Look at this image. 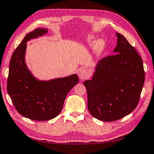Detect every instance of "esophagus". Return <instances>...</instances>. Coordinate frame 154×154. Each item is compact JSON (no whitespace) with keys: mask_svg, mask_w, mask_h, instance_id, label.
I'll list each match as a JSON object with an SVG mask.
<instances>
[{"mask_svg":"<svg viewBox=\"0 0 154 154\" xmlns=\"http://www.w3.org/2000/svg\"><path fill=\"white\" fill-rule=\"evenodd\" d=\"M79 77L80 78V79L82 80L86 79L90 77L89 72H88V70L86 69H85V68H82V69L80 70L79 72Z\"/></svg>","mask_w":154,"mask_h":154,"instance_id":"esophagus-1","label":"esophagus"}]
</instances>
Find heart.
I'll list each match as a JSON object with an SVG mask.
<instances>
[{
	"mask_svg": "<svg viewBox=\"0 0 154 154\" xmlns=\"http://www.w3.org/2000/svg\"><path fill=\"white\" fill-rule=\"evenodd\" d=\"M101 45H102V43H101V42H99V43H98V45H97V46H101Z\"/></svg>",
	"mask_w": 154,
	"mask_h": 154,
	"instance_id": "obj_1",
	"label": "heart"
}]
</instances>
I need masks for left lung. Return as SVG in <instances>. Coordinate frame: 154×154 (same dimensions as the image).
<instances>
[{
	"mask_svg": "<svg viewBox=\"0 0 154 154\" xmlns=\"http://www.w3.org/2000/svg\"><path fill=\"white\" fill-rule=\"evenodd\" d=\"M116 34L115 54L99 61L92 79L84 83L89 112L106 122L123 118L136 108L145 82L140 56L123 35Z\"/></svg>",
	"mask_w": 154,
	"mask_h": 154,
	"instance_id": "left-lung-1",
	"label": "left lung"
}]
</instances>
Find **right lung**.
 <instances>
[{"instance_id": "obj_1", "label": "right lung", "mask_w": 154, "mask_h": 154, "mask_svg": "<svg viewBox=\"0 0 154 154\" xmlns=\"http://www.w3.org/2000/svg\"><path fill=\"white\" fill-rule=\"evenodd\" d=\"M47 32V29L38 28L26 34L12 54L7 84V92L18 113L39 121L59 115L68 92L79 82L76 74L39 81L28 70L24 61L26 42Z\"/></svg>"}]
</instances>
